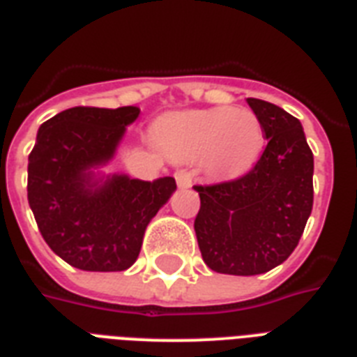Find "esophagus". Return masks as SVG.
Returning a JSON list of instances; mask_svg holds the SVG:
<instances>
[{
  "mask_svg": "<svg viewBox=\"0 0 357 357\" xmlns=\"http://www.w3.org/2000/svg\"><path fill=\"white\" fill-rule=\"evenodd\" d=\"M174 178H176V183H178L179 189H190L192 187V174L189 170H178L174 174Z\"/></svg>",
  "mask_w": 357,
  "mask_h": 357,
  "instance_id": "34e87169",
  "label": "esophagus"
}]
</instances>
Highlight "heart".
Returning a JSON list of instances; mask_svg holds the SVG:
<instances>
[{
  "label": "heart",
  "mask_w": 357,
  "mask_h": 357,
  "mask_svg": "<svg viewBox=\"0 0 357 357\" xmlns=\"http://www.w3.org/2000/svg\"><path fill=\"white\" fill-rule=\"evenodd\" d=\"M157 140L172 157L202 159L211 174L237 178L254 167L265 146V129L250 109L185 111L161 120Z\"/></svg>",
  "instance_id": "heart-1"
}]
</instances>
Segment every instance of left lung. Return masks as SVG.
<instances>
[{
	"mask_svg": "<svg viewBox=\"0 0 357 357\" xmlns=\"http://www.w3.org/2000/svg\"><path fill=\"white\" fill-rule=\"evenodd\" d=\"M246 102L268 140L263 155L243 178L195 185L202 257L211 271L231 276H255L282 265L313 207V153L300 120L274 103Z\"/></svg>",
	"mask_w": 357,
	"mask_h": 357,
	"instance_id": "8db88e82",
	"label": "left lung"
}]
</instances>
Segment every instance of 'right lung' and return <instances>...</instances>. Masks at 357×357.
<instances>
[{
    "label": "right lung",
    "instance_id": "add662e5",
    "mask_svg": "<svg viewBox=\"0 0 357 357\" xmlns=\"http://www.w3.org/2000/svg\"><path fill=\"white\" fill-rule=\"evenodd\" d=\"M140 109L72 107L38 128L27 165V200L42 237L79 271H126L144 231L176 190L170 176L142 181L105 174Z\"/></svg>",
    "mask_w": 357,
    "mask_h": 357
}]
</instances>
